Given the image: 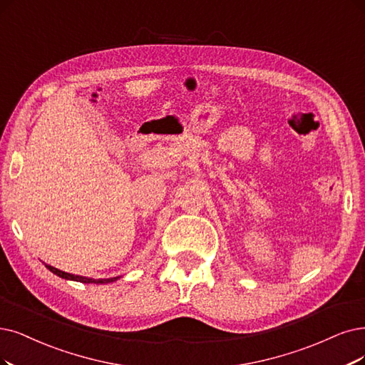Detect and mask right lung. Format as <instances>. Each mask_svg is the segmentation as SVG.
<instances>
[{"instance_id": "obj_1", "label": "right lung", "mask_w": 365, "mask_h": 365, "mask_svg": "<svg viewBox=\"0 0 365 365\" xmlns=\"http://www.w3.org/2000/svg\"><path fill=\"white\" fill-rule=\"evenodd\" d=\"M46 267L49 269L52 274H56L60 278L79 281V282H84V284H90V282H91V284H108V282H114V281H117L120 278V277H114V278H105V279H93V278H88V277H81V275H73V274L63 272V271H60V269H57V267H52L51 264H46Z\"/></svg>"}]
</instances>
